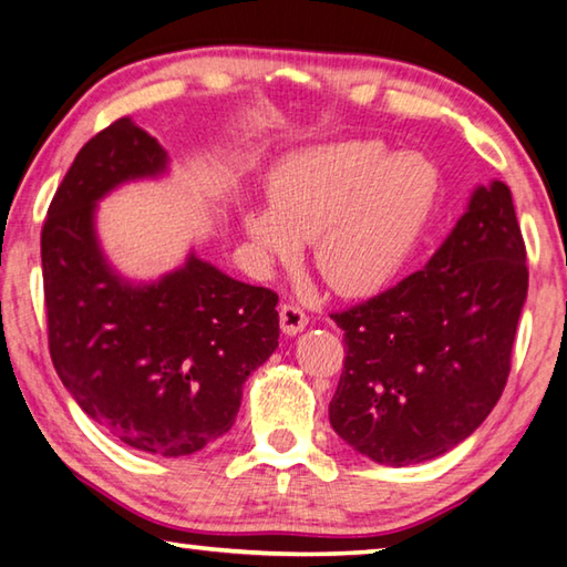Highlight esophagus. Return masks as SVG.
<instances>
[{
	"label": "esophagus",
	"mask_w": 567,
	"mask_h": 567,
	"mask_svg": "<svg viewBox=\"0 0 567 567\" xmlns=\"http://www.w3.org/2000/svg\"><path fill=\"white\" fill-rule=\"evenodd\" d=\"M310 324V317H307L297 305H282L280 310V327L287 337L300 334L302 329Z\"/></svg>",
	"instance_id": "esophagus-1"
}]
</instances>
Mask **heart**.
<instances>
[{"label":"heart","instance_id":"obj_1","mask_svg":"<svg viewBox=\"0 0 567 567\" xmlns=\"http://www.w3.org/2000/svg\"><path fill=\"white\" fill-rule=\"evenodd\" d=\"M267 193L270 208L243 213L260 262L292 265L300 243H312L324 282L357 297L384 287L406 262L434 205L436 178L414 153L386 156L382 143L342 141L282 161Z\"/></svg>","mask_w":567,"mask_h":567}]
</instances>
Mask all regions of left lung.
Segmentation results:
<instances>
[{"instance_id": "left-lung-1", "label": "left lung", "mask_w": 567, "mask_h": 567, "mask_svg": "<svg viewBox=\"0 0 567 567\" xmlns=\"http://www.w3.org/2000/svg\"><path fill=\"white\" fill-rule=\"evenodd\" d=\"M528 297L526 245L511 188L476 185L466 213L419 272L352 310L329 424L384 466L444 456L503 394Z\"/></svg>"}]
</instances>
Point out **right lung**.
<instances>
[{
    "label": "right lung",
    "mask_w": 567,
    "mask_h": 567,
    "mask_svg": "<svg viewBox=\"0 0 567 567\" xmlns=\"http://www.w3.org/2000/svg\"><path fill=\"white\" fill-rule=\"evenodd\" d=\"M168 153L131 118L96 133L71 163L41 230L49 352L96 424L143 454L190 456L228 434L243 384L277 349V295L190 248L158 280H131L96 233L121 185L168 176Z\"/></svg>",
    "instance_id": "obj_1"
}]
</instances>
